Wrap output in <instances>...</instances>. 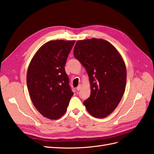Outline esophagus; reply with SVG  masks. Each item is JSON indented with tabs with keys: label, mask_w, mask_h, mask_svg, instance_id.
I'll use <instances>...</instances> for the list:
<instances>
[{
	"label": "esophagus",
	"mask_w": 154,
	"mask_h": 154,
	"mask_svg": "<svg viewBox=\"0 0 154 154\" xmlns=\"http://www.w3.org/2000/svg\"><path fill=\"white\" fill-rule=\"evenodd\" d=\"M82 87V85L81 84H80V85H79L76 87V90H77L78 91H80V90H81Z\"/></svg>",
	"instance_id": "obj_1"
}]
</instances>
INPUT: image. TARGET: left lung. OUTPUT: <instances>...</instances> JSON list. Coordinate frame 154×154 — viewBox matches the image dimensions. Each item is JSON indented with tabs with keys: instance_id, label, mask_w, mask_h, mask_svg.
Masks as SVG:
<instances>
[{
	"instance_id": "left-lung-1",
	"label": "left lung",
	"mask_w": 154,
	"mask_h": 154,
	"mask_svg": "<svg viewBox=\"0 0 154 154\" xmlns=\"http://www.w3.org/2000/svg\"><path fill=\"white\" fill-rule=\"evenodd\" d=\"M74 56L89 77L91 95L83 105L94 117H106L118 106L125 90L127 69L122 56L108 41L94 38L77 41Z\"/></svg>"
}]
</instances>
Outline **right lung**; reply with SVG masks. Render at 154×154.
Wrapping results in <instances>:
<instances>
[{"mask_svg": "<svg viewBox=\"0 0 154 154\" xmlns=\"http://www.w3.org/2000/svg\"><path fill=\"white\" fill-rule=\"evenodd\" d=\"M75 40H51L42 45L27 72V86L32 104L44 117L58 119L66 113L74 93L65 64Z\"/></svg>", "mask_w": 154, "mask_h": 154, "instance_id": "1", "label": "right lung"}]
</instances>
